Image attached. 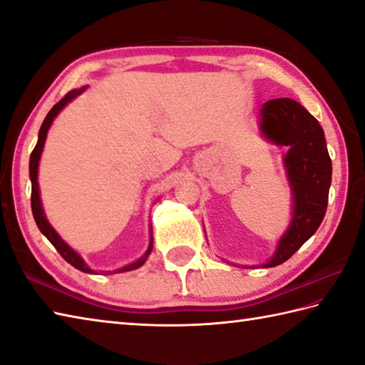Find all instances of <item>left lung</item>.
<instances>
[{
  "label": "left lung",
  "mask_w": 365,
  "mask_h": 365,
  "mask_svg": "<svg viewBox=\"0 0 365 365\" xmlns=\"http://www.w3.org/2000/svg\"><path fill=\"white\" fill-rule=\"evenodd\" d=\"M261 130L278 145L289 147L284 164L294 195V215L277 247L274 258L264 267L288 261L323 221L332 177L324 131L318 120L289 98L270 99L261 109Z\"/></svg>",
  "instance_id": "1"
}]
</instances>
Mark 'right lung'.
<instances>
[{"label": "right lung", "mask_w": 365, "mask_h": 365, "mask_svg": "<svg viewBox=\"0 0 365 365\" xmlns=\"http://www.w3.org/2000/svg\"><path fill=\"white\" fill-rule=\"evenodd\" d=\"M85 88H81V90H73L69 91L64 95V98H61L58 103H56L52 109H50V112L47 113V117L44 118V121H42L41 125V130H39V139H38V144H36L34 150L31 152V156H30V177H31V210H33V217H34V221L36 225H38L39 231L46 235V237L50 240V244H52L56 252H58L64 259H66L71 266H74L76 269L82 270V272H88V274H95L93 270L87 266V264L83 262V259L78 256L73 248H71L69 245L64 244V242L61 240V237L58 234L55 232V230L52 226L48 225V221L46 220L44 217V212H42V205H41V199H39V187H38V166H39V158H41V153H42V148H44V142H46V138H47V131L50 125H52L53 118L56 117V113H58L64 106H66L71 99H74L77 95H81V93L83 91ZM152 248H153V239H150V247L147 250V253L142 256V258L139 261H135L133 264H130V266H126L123 269H120L118 272H126V270H133V269H138L140 267L142 264L145 262L147 256L152 253Z\"/></svg>", "instance_id": "add662e5"}]
</instances>
